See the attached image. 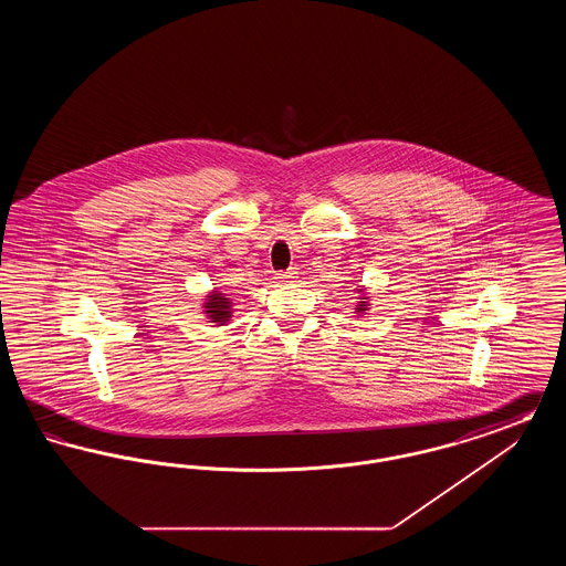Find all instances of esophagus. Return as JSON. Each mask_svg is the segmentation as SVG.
<instances>
[{"mask_svg":"<svg viewBox=\"0 0 566 566\" xmlns=\"http://www.w3.org/2000/svg\"><path fill=\"white\" fill-rule=\"evenodd\" d=\"M295 277H296V271H282V273H277V280H280V282H284V284H286V282H295Z\"/></svg>","mask_w":566,"mask_h":566,"instance_id":"34e87169","label":"esophagus"}]
</instances>
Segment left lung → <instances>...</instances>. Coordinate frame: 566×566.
<instances>
[{"mask_svg": "<svg viewBox=\"0 0 566 566\" xmlns=\"http://www.w3.org/2000/svg\"><path fill=\"white\" fill-rule=\"evenodd\" d=\"M365 305H367V301H360V305H358V307H356V310H358V312H365V310H367V307H365Z\"/></svg>", "mask_w": 566, "mask_h": 566, "instance_id": "obj_1", "label": "left lung"}]
</instances>
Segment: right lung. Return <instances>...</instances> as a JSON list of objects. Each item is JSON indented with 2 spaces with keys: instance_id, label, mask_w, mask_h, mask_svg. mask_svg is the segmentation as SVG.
Masks as SVG:
<instances>
[{
  "instance_id": "obj_1",
  "label": "right lung",
  "mask_w": 566,
  "mask_h": 566,
  "mask_svg": "<svg viewBox=\"0 0 566 566\" xmlns=\"http://www.w3.org/2000/svg\"><path fill=\"white\" fill-rule=\"evenodd\" d=\"M206 307V314L210 316L212 323L224 324L231 318V301L220 293H214L208 298V303L203 305Z\"/></svg>"
}]
</instances>
